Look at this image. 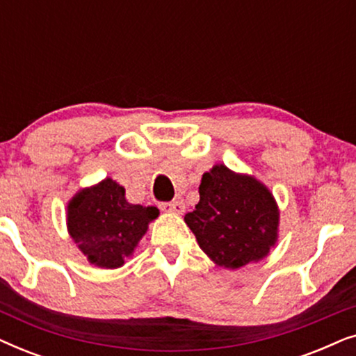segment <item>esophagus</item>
<instances>
[{"label":"esophagus","instance_id":"obj_1","mask_svg":"<svg viewBox=\"0 0 356 356\" xmlns=\"http://www.w3.org/2000/svg\"><path fill=\"white\" fill-rule=\"evenodd\" d=\"M162 211L172 212V213H183L184 212V204L181 201H173V202H163L160 204Z\"/></svg>","mask_w":356,"mask_h":356}]
</instances>
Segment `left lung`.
Returning <instances> with one entry per match:
<instances>
[{
  "mask_svg": "<svg viewBox=\"0 0 356 356\" xmlns=\"http://www.w3.org/2000/svg\"><path fill=\"white\" fill-rule=\"evenodd\" d=\"M184 222L201 250L227 269L266 257L279 236V207L272 193L254 177L222 163L202 175L199 202Z\"/></svg>",
  "mask_w": 356,
  "mask_h": 356,
  "instance_id": "obj_1",
  "label": "left lung"
}]
</instances>
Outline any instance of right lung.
Wrapping results in <instances>:
<instances>
[{
  "instance_id": "add662e5",
  "label": "right lung",
  "mask_w": 356,
  "mask_h": 356,
  "mask_svg": "<svg viewBox=\"0 0 356 356\" xmlns=\"http://www.w3.org/2000/svg\"><path fill=\"white\" fill-rule=\"evenodd\" d=\"M159 209L129 204L124 188L111 178L81 189L67 204V232L87 261L116 269L134 252Z\"/></svg>"
}]
</instances>
